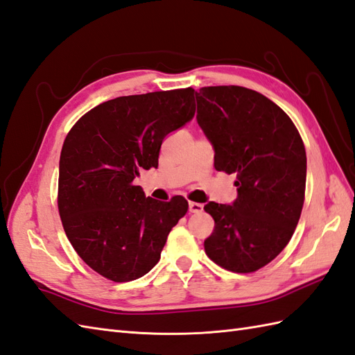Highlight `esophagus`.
Returning a JSON list of instances; mask_svg holds the SVG:
<instances>
[{"instance_id":"34e87169","label":"esophagus","mask_w":355,"mask_h":355,"mask_svg":"<svg viewBox=\"0 0 355 355\" xmlns=\"http://www.w3.org/2000/svg\"><path fill=\"white\" fill-rule=\"evenodd\" d=\"M204 205L200 202H189V211L191 213H201Z\"/></svg>"}]
</instances>
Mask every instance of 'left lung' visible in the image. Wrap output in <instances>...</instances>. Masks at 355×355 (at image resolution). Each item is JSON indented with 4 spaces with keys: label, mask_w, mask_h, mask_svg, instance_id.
<instances>
[{
    "label": "left lung",
    "mask_w": 355,
    "mask_h": 355,
    "mask_svg": "<svg viewBox=\"0 0 355 355\" xmlns=\"http://www.w3.org/2000/svg\"><path fill=\"white\" fill-rule=\"evenodd\" d=\"M196 121L215 151V169L234 174L232 204L207 202L215 219L205 254L224 269L248 274L289 243L306 192V148L291 118L265 95L241 86L195 92Z\"/></svg>",
    "instance_id": "1"
}]
</instances>
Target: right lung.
<instances>
[{
    "label": "right lung",
    "mask_w": 355,
    "mask_h": 355,
    "mask_svg": "<svg viewBox=\"0 0 355 355\" xmlns=\"http://www.w3.org/2000/svg\"><path fill=\"white\" fill-rule=\"evenodd\" d=\"M193 116L192 87L119 96L94 107L66 136L60 219L73 250L100 275L123 283L157 265L189 204L183 196L146 198L135 180L140 169L159 166L164 137Z\"/></svg>",
    "instance_id": "obj_1"
}]
</instances>
